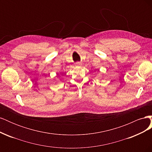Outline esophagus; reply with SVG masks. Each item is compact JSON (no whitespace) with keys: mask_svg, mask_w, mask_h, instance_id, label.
Masks as SVG:
<instances>
[{"mask_svg":"<svg viewBox=\"0 0 152 152\" xmlns=\"http://www.w3.org/2000/svg\"><path fill=\"white\" fill-rule=\"evenodd\" d=\"M75 65H77V66H81L82 65V63L80 62H77V63H75Z\"/></svg>","mask_w":152,"mask_h":152,"instance_id":"obj_1","label":"esophagus"}]
</instances>
